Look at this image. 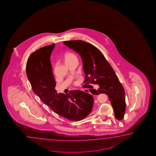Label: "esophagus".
<instances>
[{
  "label": "esophagus",
  "instance_id": "obj_1",
  "mask_svg": "<svg viewBox=\"0 0 156 156\" xmlns=\"http://www.w3.org/2000/svg\"><path fill=\"white\" fill-rule=\"evenodd\" d=\"M83 91L85 92L86 93H90L89 90L88 89H85L83 90Z\"/></svg>",
  "mask_w": 156,
  "mask_h": 156
}]
</instances>
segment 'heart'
Masks as SVG:
<instances>
[{"mask_svg": "<svg viewBox=\"0 0 156 156\" xmlns=\"http://www.w3.org/2000/svg\"><path fill=\"white\" fill-rule=\"evenodd\" d=\"M64 58L65 62H66V64H68L73 61L77 60L76 55L73 52H66L64 55Z\"/></svg>", "mask_w": 156, "mask_h": 156, "instance_id": "1", "label": "heart"}]
</instances>
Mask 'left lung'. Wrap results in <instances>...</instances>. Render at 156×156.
<instances>
[{"label": "left lung", "mask_w": 156, "mask_h": 156, "mask_svg": "<svg viewBox=\"0 0 156 156\" xmlns=\"http://www.w3.org/2000/svg\"><path fill=\"white\" fill-rule=\"evenodd\" d=\"M64 44L77 52L82 58L86 75L84 83L99 86L98 90L90 89V92L93 95H108L115 117L121 120L125 112V92L115 71L102 53L91 44L82 40L65 41Z\"/></svg>", "instance_id": "1"}]
</instances>
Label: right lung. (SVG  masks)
<instances>
[{
  "label": "right lung",
  "mask_w": 156,
  "mask_h": 156,
  "mask_svg": "<svg viewBox=\"0 0 156 156\" xmlns=\"http://www.w3.org/2000/svg\"><path fill=\"white\" fill-rule=\"evenodd\" d=\"M55 45L44 46L30 55L26 66L28 79L34 93L55 113L71 121L81 120L91 113L94 98L80 90L66 95L57 93L50 62Z\"/></svg>",
  "instance_id": "obj_1"
}]
</instances>
